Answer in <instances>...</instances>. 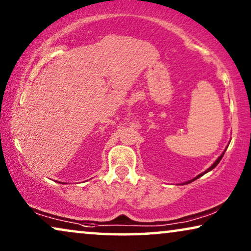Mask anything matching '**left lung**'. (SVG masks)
Here are the masks:
<instances>
[{
	"mask_svg": "<svg viewBox=\"0 0 251 251\" xmlns=\"http://www.w3.org/2000/svg\"><path fill=\"white\" fill-rule=\"evenodd\" d=\"M227 147H228V146H227ZM227 147H226V149H227ZM226 149L224 150V152H223V153L221 154V155H219V156H218V159H217V160H216V161H215V162L211 164V167H209V168H208V169H207V170H205V171H203V173H202V174H200V175H198V176H197V177H195V178H193V179H191V180H187V181H185V183H181V185H186V184H190V183H192V181H194L195 179H198V178H199V177L203 176V175H204V174H207V173H209V171H210V170H212V169H214V168H216V166H217V164H218L219 162H221V160H222V157H223V155H224V153H225V151H226Z\"/></svg>",
	"mask_w": 251,
	"mask_h": 251,
	"instance_id": "left-lung-1",
	"label": "left lung"
}]
</instances>
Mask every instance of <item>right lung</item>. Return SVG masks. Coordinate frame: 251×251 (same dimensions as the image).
<instances>
[{"label":"right lung","instance_id":"add662e5","mask_svg":"<svg viewBox=\"0 0 251 251\" xmlns=\"http://www.w3.org/2000/svg\"><path fill=\"white\" fill-rule=\"evenodd\" d=\"M59 183H60V184H66V183H61V181H59Z\"/></svg>","mask_w":251,"mask_h":251}]
</instances>
